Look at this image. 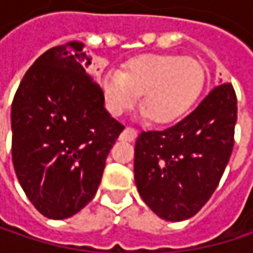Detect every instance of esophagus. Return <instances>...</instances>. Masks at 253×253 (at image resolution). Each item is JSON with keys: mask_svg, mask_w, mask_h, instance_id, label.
Returning <instances> with one entry per match:
<instances>
[{"mask_svg": "<svg viewBox=\"0 0 253 253\" xmlns=\"http://www.w3.org/2000/svg\"><path fill=\"white\" fill-rule=\"evenodd\" d=\"M136 136H137V131H136V128H133V127H126L123 131H122V134H120V137L123 139V140H134L136 139Z\"/></svg>", "mask_w": 253, "mask_h": 253, "instance_id": "obj_1", "label": "esophagus"}]
</instances>
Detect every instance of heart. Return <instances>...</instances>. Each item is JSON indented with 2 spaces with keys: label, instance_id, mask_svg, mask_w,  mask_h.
<instances>
[{
  "label": "heart",
  "instance_id": "1",
  "mask_svg": "<svg viewBox=\"0 0 253 253\" xmlns=\"http://www.w3.org/2000/svg\"><path fill=\"white\" fill-rule=\"evenodd\" d=\"M204 84L205 69L198 60L154 54L128 61L123 72L110 70L101 80L110 114H125L143 95V113L160 125L183 117L198 101Z\"/></svg>",
  "mask_w": 253,
  "mask_h": 253
}]
</instances>
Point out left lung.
<instances>
[{
	"mask_svg": "<svg viewBox=\"0 0 253 253\" xmlns=\"http://www.w3.org/2000/svg\"><path fill=\"white\" fill-rule=\"evenodd\" d=\"M236 120L234 87L221 83L174 126L140 131L134 146V181L158 217L183 221L208 202L230 160Z\"/></svg>",
	"mask_w": 253,
	"mask_h": 253,
	"instance_id": "obj_1",
	"label": "left lung"
}]
</instances>
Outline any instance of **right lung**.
Instances as JSON below:
<instances>
[{"label":"right lung","instance_id":"right-lung-1","mask_svg":"<svg viewBox=\"0 0 253 253\" xmlns=\"http://www.w3.org/2000/svg\"><path fill=\"white\" fill-rule=\"evenodd\" d=\"M82 49L83 43L70 42L43 52L11 104L16 174L33 207L52 220L69 218L92 201L125 128L104 108Z\"/></svg>","mask_w":253,"mask_h":253}]
</instances>
